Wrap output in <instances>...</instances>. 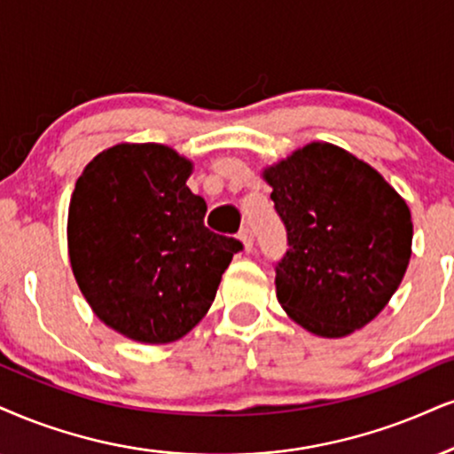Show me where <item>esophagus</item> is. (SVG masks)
Wrapping results in <instances>:
<instances>
[{
    "label": "esophagus",
    "instance_id": "1",
    "mask_svg": "<svg viewBox=\"0 0 454 454\" xmlns=\"http://www.w3.org/2000/svg\"><path fill=\"white\" fill-rule=\"evenodd\" d=\"M239 239H242V244H244L246 253H250V250H253V244H254V239H253V231H250L248 227H244L242 231H239Z\"/></svg>",
    "mask_w": 454,
    "mask_h": 454
}]
</instances>
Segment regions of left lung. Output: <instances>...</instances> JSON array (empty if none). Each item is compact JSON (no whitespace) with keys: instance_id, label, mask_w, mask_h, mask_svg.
<instances>
[{"instance_id":"left-lung-1","label":"left lung","mask_w":454,"mask_h":454,"mask_svg":"<svg viewBox=\"0 0 454 454\" xmlns=\"http://www.w3.org/2000/svg\"><path fill=\"white\" fill-rule=\"evenodd\" d=\"M262 178L288 236L276 265L284 311L326 339L372 322L411 261L406 201L372 166L330 143L296 149Z\"/></svg>"}]
</instances>
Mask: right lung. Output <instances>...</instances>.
Listing matches in <instances>:
<instances>
[{
    "mask_svg": "<svg viewBox=\"0 0 454 454\" xmlns=\"http://www.w3.org/2000/svg\"><path fill=\"white\" fill-rule=\"evenodd\" d=\"M193 164L158 143H120L83 168L67 242L77 286L100 322L138 343L178 340L210 309L242 250L204 225Z\"/></svg>",
    "mask_w": 454,
    "mask_h": 454,
    "instance_id": "1",
    "label": "right lung"
}]
</instances>
